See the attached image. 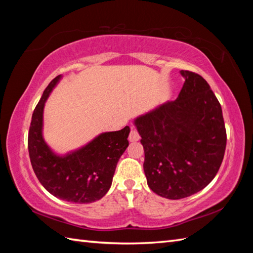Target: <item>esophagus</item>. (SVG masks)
Returning <instances> with one entry per match:
<instances>
[{
	"label": "esophagus",
	"instance_id": "1",
	"mask_svg": "<svg viewBox=\"0 0 253 253\" xmlns=\"http://www.w3.org/2000/svg\"><path fill=\"white\" fill-rule=\"evenodd\" d=\"M139 139H140V135H139L138 130L136 129V128H131L129 136H128V140H129L130 142H136L139 140Z\"/></svg>",
	"mask_w": 253,
	"mask_h": 253
}]
</instances>
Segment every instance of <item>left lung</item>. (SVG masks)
<instances>
[{
	"label": "left lung",
	"mask_w": 253,
	"mask_h": 253,
	"mask_svg": "<svg viewBox=\"0 0 253 253\" xmlns=\"http://www.w3.org/2000/svg\"><path fill=\"white\" fill-rule=\"evenodd\" d=\"M180 73L185 83L178 98L135 121L148 186L171 200L189 197L212 181L227 139L221 104L206 79Z\"/></svg>",
	"instance_id": "1"
}]
</instances>
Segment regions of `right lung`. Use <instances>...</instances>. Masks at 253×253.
Returning <instances> with one entry per match:
<instances>
[{"label":"right lung","instance_id":"right-lung-1","mask_svg":"<svg viewBox=\"0 0 253 253\" xmlns=\"http://www.w3.org/2000/svg\"><path fill=\"white\" fill-rule=\"evenodd\" d=\"M56 76L45 88L32 113L28 133L30 162L37 178L51 195L74 203L99 200L109 191L121 155L128 147L129 127L104 132L87 146L66 157H57L42 138L44 103L60 80Z\"/></svg>","mask_w":253,"mask_h":253}]
</instances>
